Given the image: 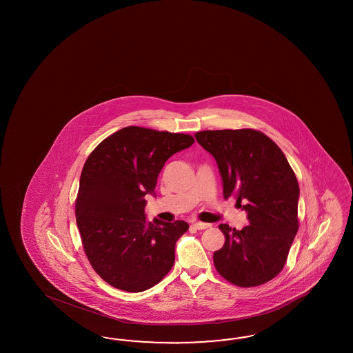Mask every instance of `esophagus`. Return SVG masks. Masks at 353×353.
<instances>
[{
	"label": "esophagus",
	"instance_id": "obj_1",
	"mask_svg": "<svg viewBox=\"0 0 353 353\" xmlns=\"http://www.w3.org/2000/svg\"><path fill=\"white\" fill-rule=\"evenodd\" d=\"M192 226H194L195 229H198V230H203V229H208V228H211V224H205V223H194Z\"/></svg>",
	"mask_w": 353,
	"mask_h": 353
}]
</instances>
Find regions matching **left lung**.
<instances>
[{
	"label": "left lung",
	"instance_id": "obj_1",
	"mask_svg": "<svg viewBox=\"0 0 353 353\" xmlns=\"http://www.w3.org/2000/svg\"><path fill=\"white\" fill-rule=\"evenodd\" d=\"M195 139L217 163L225 199L234 196L250 223L242 230L219 226L225 243L214 267L236 286L263 285L285 267L299 229L296 176L282 150L255 129L203 130Z\"/></svg>",
	"mask_w": 353,
	"mask_h": 353
}]
</instances>
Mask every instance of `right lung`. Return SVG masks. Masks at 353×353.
I'll return each instance as SVG.
<instances>
[{"label": "right lung", "instance_id": "obj_1", "mask_svg": "<svg viewBox=\"0 0 353 353\" xmlns=\"http://www.w3.org/2000/svg\"><path fill=\"white\" fill-rule=\"evenodd\" d=\"M189 134L125 127L88 157L76 198V223L97 274L123 291L159 283L174 263V246L189 225L150 223L145 195L155 194L164 163L190 148Z\"/></svg>", "mask_w": 353, "mask_h": 353}]
</instances>
